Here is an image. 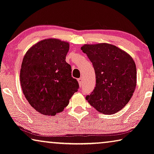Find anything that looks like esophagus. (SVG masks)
Returning <instances> with one entry per match:
<instances>
[{"label":"esophagus","mask_w":154,"mask_h":154,"mask_svg":"<svg viewBox=\"0 0 154 154\" xmlns=\"http://www.w3.org/2000/svg\"><path fill=\"white\" fill-rule=\"evenodd\" d=\"M77 81H78V83H79V86H80V87L82 86V84H83V79H82V78H79V79H78Z\"/></svg>","instance_id":"obj_1"}]
</instances>
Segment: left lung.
<instances>
[{
  "mask_svg": "<svg viewBox=\"0 0 154 154\" xmlns=\"http://www.w3.org/2000/svg\"><path fill=\"white\" fill-rule=\"evenodd\" d=\"M93 65L96 87L86 99L97 111L115 114L125 107L136 86V67L133 58L108 43L84 45L81 47Z\"/></svg>",
  "mask_w": 154,
  "mask_h": 154,
  "instance_id": "obj_1",
  "label": "left lung"
}]
</instances>
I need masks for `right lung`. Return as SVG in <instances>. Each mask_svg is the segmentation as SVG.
<instances>
[{
  "instance_id": "right-lung-1",
  "label": "right lung",
  "mask_w": 154,
  "mask_h": 154,
  "mask_svg": "<svg viewBox=\"0 0 154 154\" xmlns=\"http://www.w3.org/2000/svg\"><path fill=\"white\" fill-rule=\"evenodd\" d=\"M68 50V42L48 38L33 45L24 56L20 73L23 94L44 115L62 112L79 88L65 60Z\"/></svg>"
}]
</instances>
